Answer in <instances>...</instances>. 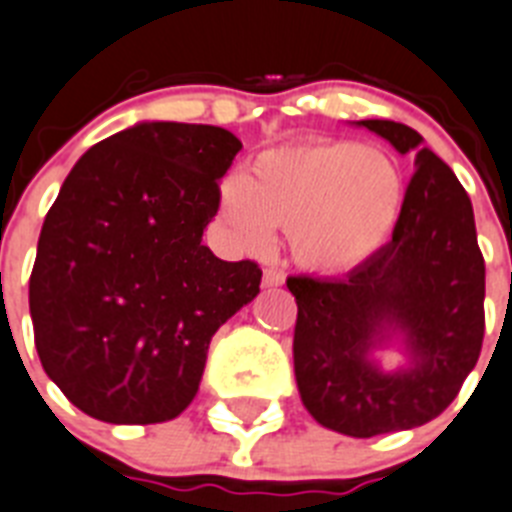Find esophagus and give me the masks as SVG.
I'll list each match as a JSON object with an SVG mask.
<instances>
[{"instance_id":"34e87169","label":"esophagus","mask_w":512,"mask_h":512,"mask_svg":"<svg viewBox=\"0 0 512 512\" xmlns=\"http://www.w3.org/2000/svg\"><path fill=\"white\" fill-rule=\"evenodd\" d=\"M263 286H265V289H278V286H283V273H281V270L265 268Z\"/></svg>"}]
</instances>
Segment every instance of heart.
<instances>
[{"instance_id": "heart-1", "label": "heart", "mask_w": 512, "mask_h": 512, "mask_svg": "<svg viewBox=\"0 0 512 512\" xmlns=\"http://www.w3.org/2000/svg\"><path fill=\"white\" fill-rule=\"evenodd\" d=\"M403 200V174L388 153L315 137L263 150L242 179L223 184L221 218L252 252H265L276 229L289 231L299 268L336 276L390 242Z\"/></svg>"}]
</instances>
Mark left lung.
<instances>
[{"mask_svg": "<svg viewBox=\"0 0 512 512\" xmlns=\"http://www.w3.org/2000/svg\"><path fill=\"white\" fill-rule=\"evenodd\" d=\"M359 127L401 156L414 150L393 239L343 278L291 276L296 299L294 375L304 409L322 427L375 437L432 422L448 409L484 338V257L466 190L424 145L390 119ZM401 340L403 368L385 373L371 354Z\"/></svg>", "mask_w": 512, "mask_h": 512, "instance_id": "1", "label": "left lung"}]
</instances>
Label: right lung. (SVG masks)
Listing matches in <instances>:
<instances>
[{"label": "right lung", "mask_w": 512, "mask_h": 512, "mask_svg": "<svg viewBox=\"0 0 512 512\" xmlns=\"http://www.w3.org/2000/svg\"><path fill=\"white\" fill-rule=\"evenodd\" d=\"M242 143L223 127L140 122L83 153L38 236V359L77 409L109 424L182 414L210 338L260 294L263 270L203 244Z\"/></svg>", "instance_id": "right-lung-1"}]
</instances>
